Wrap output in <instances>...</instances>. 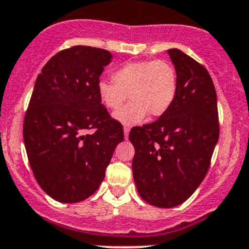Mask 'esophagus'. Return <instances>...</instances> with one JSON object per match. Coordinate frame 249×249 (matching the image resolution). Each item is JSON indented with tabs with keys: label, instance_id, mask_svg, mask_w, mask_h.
Returning a JSON list of instances; mask_svg holds the SVG:
<instances>
[{
	"label": "esophagus",
	"instance_id": "34e87169",
	"mask_svg": "<svg viewBox=\"0 0 249 249\" xmlns=\"http://www.w3.org/2000/svg\"><path fill=\"white\" fill-rule=\"evenodd\" d=\"M129 132H130V126L125 125V126H124V136H125V139H127V137H129Z\"/></svg>",
	"mask_w": 249,
	"mask_h": 249
}]
</instances>
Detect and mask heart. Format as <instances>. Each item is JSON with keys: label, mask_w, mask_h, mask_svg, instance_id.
<instances>
[{"label": "heart", "mask_w": 249, "mask_h": 249, "mask_svg": "<svg viewBox=\"0 0 249 249\" xmlns=\"http://www.w3.org/2000/svg\"><path fill=\"white\" fill-rule=\"evenodd\" d=\"M113 82L97 83L100 101L108 109L120 108L127 95L133 100L114 113V119L124 125L140 124L147 118L165 114L177 94V73L165 60H140L127 62L112 73Z\"/></svg>", "instance_id": "heart-1"}]
</instances>
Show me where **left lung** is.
Segmentation results:
<instances>
[{"label": "left lung", "mask_w": 249, "mask_h": 249, "mask_svg": "<svg viewBox=\"0 0 249 249\" xmlns=\"http://www.w3.org/2000/svg\"><path fill=\"white\" fill-rule=\"evenodd\" d=\"M177 94L159 119L132 127V173L140 196L171 208L192 196L205 178L219 137L217 94L207 70L179 49H169Z\"/></svg>", "instance_id": "8db88e82"}]
</instances>
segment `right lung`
I'll list each match as a JSON object with an SVG mask.
<instances>
[{
	"label": "right lung",
	"mask_w": 249,
	"mask_h": 249,
	"mask_svg": "<svg viewBox=\"0 0 249 249\" xmlns=\"http://www.w3.org/2000/svg\"><path fill=\"white\" fill-rule=\"evenodd\" d=\"M108 50L76 46L44 65L24 119V143L39 187L64 203L91 196L113 152L124 141L122 124L100 101L97 83L112 61ZM95 132L85 135L87 129Z\"/></svg>",
	"instance_id": "right-lung-1"
}]
</instances>
